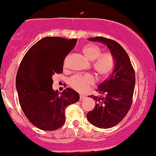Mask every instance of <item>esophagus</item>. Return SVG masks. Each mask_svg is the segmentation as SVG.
Returning a JSON list of instances; mask_svg holds the SVG:
<instances>
[{
	"instance_id": "esophagus-1",
	"label": "esophagus",
	"mask_w": 156,
	"mask_h": 156,
	"mask_svg": "<svg viewBox=\"0 0 156 156\" xmlns=\"http://www.w3.org/2000/svg\"><path fill=\"white\" fill-rule=\"evenodd\" d=\"M84 98H85V97H84V96H83V95H81V96H80V98H79L80 101H82L84 99Z\"/></svg>"
}]
</instances>
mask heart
<instances>
[{
    "label": "heart",
    "instance_id": "b5f03b06",
    "mask_svg": "<svg viewBox=\"0 0 156 156\" xmlns=\"http://www.w3.org/2000/svg\"><path fill=\"white\" fill-rule=\"evenodd\" d=\"M81 51L87 60L93 62L92 67L98 78L104 79L110 75L115 66L114 57L111 53H102L101 48L94 43L84 45ZM94 82V78L89 73L75 75L69 81V85L81 93L87 90Z\"/></svg>",
    "mask_w": 156,
    "mask_h": 156
}]
</instances>
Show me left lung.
I'll return each mask as SVG.
<instances>
[{"label":"left lung","instance_id":"left-lung-1","mask_svg":"<svg viewBox=\"0 0 156 156\" xmlns=\"http://www.w3.org/2000/svg\"><path fill=\"white\" fill-rule=\"evenodd\" d=\"M88 40L107 45L114 57V70L110 78L98 86V96H89L96 101V105L87 113L91 124L108 129L122 121L130 109L136 82L135 71L128 54L117 42L102 36Z\"/></svg>","mask_w":156,"mask_h":156}]
</instances>
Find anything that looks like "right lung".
I'll use <instances>...</instances> for the list:
<instances>
[{"label":"right lung","mask_w":156,"mask_h":156,"mask_svg":"<svg viewBox=\"0 0 156 156\" xmlns=\"http://www.w3.org/2000/svg\"><path fill=\"white\" fill-rule=\"evenodd\" d=\"M77 40L48 36L35 43L23 58L16 77L22 110L39 129L52 131L66 122V109L79 101V94L67 87L61 94L52 89L55 74L62 73L64 60Z\"/></svg>","instance_id":"obj_1"}]
</instances>
